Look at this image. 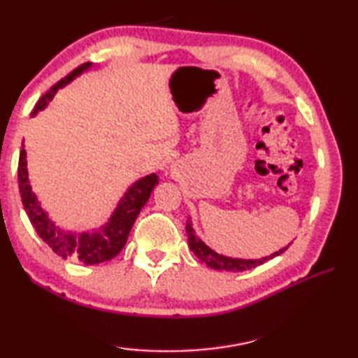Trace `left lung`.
I'll list each match as a JSON object with an SVG mask.
<instances>
[{
  "instance_id": "1",
  "label": "left lung",
  "mask_w": 358,
  "mask_h": 358,
  "mask_svg": "<svg viewBox=\"0 0 358 358\" xmlns=\"http://www.w3.org/2000/svg\"><path fill=\"white\" fill-rule=\"evenodd\" d=\"M186 235H187V240H189L191 251L196 254V256L201 259L202 262H205L208 266H211V268L224 270V271H245V270H250V268H256L257 265H262L268 259H273L276 256H280L281 252H284L289 248V246H286L284 250L271 254V256H266L264 259H256V260L232 259V257L221 256V254H217L213 250H210V248L205 245L201 238H197L196 234H194L191 221L186 222Z\"/></svg>"
}]
</instances>
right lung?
I'll list each match as a JSON object with an SVG mask.
<instances>
[{
	"label": "right lung",
	"instance_id": "obj_1",
	"mask_svg": "<svg viewBox=\"0 0 358 358\" xmlns=\"http://www.w3.org/2000/svg\"><path fill=\"white\" fill-rule=\"evenodd\" d=\"M90 68V63L80 64L76 68L71 74L62 78L57 85L48 90V92L42 96L34 106L31 115H36L42 110L48 102L55 96L57 90L64 87L69 83L72 78L77 77L80 72ZM157 185V175L151 173L148 177L138 180L137 183L129 187L124 197L120 201V205L112 215L110 221H108L104 227L96 230L93 234H64L58 227L53 226V222L48 220L45 211L41 208L38 199L31 191L28 181V171H27V153L25 148L20 150L19 157V189L23 208H25L27 215L31 221L33 227L38 232L39 237L45 241V243L52 248L53 252H57L59 257L63 259H72L80 260V262L87 265H94L101 262H107V260L113 259L117 254L123 250L128 240V235L132 229L136 217L141 213V210L145 203H147L148 197L151 196V191Z\"/></svg>",
	"mask_w": 358,
	"mask_h": 358
}]
</instances>
